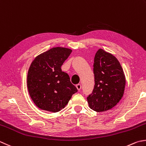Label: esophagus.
I'll return each mask as SVG.
<instances>
[{
	"label": "esophagus",
	"mask_w": 146,
	"mask_h": 146,
	"mask_svg": "<svg viewBox=\"0 0 146 146\" xmlns=\"http://www.w3.org/2000/svg\"><path fill=\"white\" fill-rule=\"evenodd\" d=\"M76 88H77V89H78V90H80V89H81V88H82V86H81V84H77V85H76Z\"/></svg>",
	"instance_id": "obj_1"
}]
</instances>
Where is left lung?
<instances>
[{
	"label": "left lung",
	"mask_w": 146,
	"mask_h": 146,
	"mask_svg": "<svg viewBox=\"0 0 146 146\" xmlns=\"http://www.w3.org/2000/svg\"><path fill=\"white\" fill-rule=\"evenodd\" d=\"M95 85L87 96L89 107L97 112L112 109L121 99L125 76L121 66L115 56L100 48L94 58Z\"/></svg>",
	"instance_id": "obj_1"
}]
</instances>
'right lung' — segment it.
Listing matches in <instances>:
<instances>
[{"instance_id": "right-lung-1", "label": "right lung", "mask_w": 146, "mask_h": 146, "mask_svg": "<svg viewBox=\"0 0 146 146\" xmlns=\"http://www.w3.org/2000/svg\"><path fill=\"white\" fill-rule=\"evenodd\" d=\"M64 47H54L40 54L28 70L27 86L34 103L40 109L56 113L65 107L78 92L61 66L71 52Z\"/></svg>"}]
</instances>
